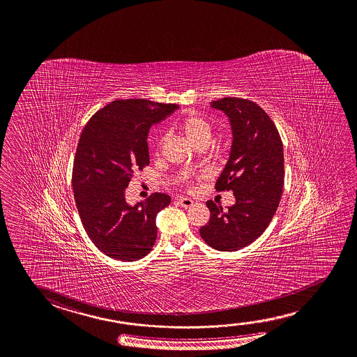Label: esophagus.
I'll return each mask as SVG.
<instances>
[{"label":"esophagus","mask_w":357,"mask_h":357,"mask_svg":"<svg viewBox=\"0 0 357 357\" xmlns=\"http://www.w3.org/2000/svg\"><path fill=\"white\" fill-rule=\"evenodd\" d=\"M178 203H179L181 206H184V208H190V206L194 204V202L192 199L181 198V197L178 199Z\"/></svg>","instance_id":"obj_1"}]
</instances>
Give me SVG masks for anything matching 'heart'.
I'll return each mask as SVG.
<instances>
[{"mask_svg": "<svg viewBox=\"0 0 357 357\" xmlns=\"http://www.w3.org/2000/svg\"><path fill=\"white\" fill-rule=\"evenodd\" d=\"M181 132L185 135L190 144H198L200 142H209L211 135V127L203 118L189 116L181 123Z\"/></svg>", "mask_w": 357, "mask_h": 357, "instance_id": "heart-1", "label": "heart"}]
</instances>
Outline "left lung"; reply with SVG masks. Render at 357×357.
Here are the masks:
<instances>
[{"mask_svg": "<svg viewBox=\"0 0 357 357\" xmlns=\"http://www.w3.org/2000/svg\"><path fill=\"white\" fill-rule=\"evenodd\" d=\"M229 119L233 142L216 190H231L235 204L206 202L211 219L200 228L208 245L234 252L252 244L268 228L284 187V149L274 122L252 100L235 97L211 102Z\"/></svg>", "mask_w": 357, "mask_h": 357, "instance_id": "obj_1", "label": "left lung"}]
</instances>
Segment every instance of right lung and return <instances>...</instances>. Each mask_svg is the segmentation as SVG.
<instances>
[{"label": "right lung", "mask_w": 357, "mask_h": 357, "mask_svg": "<svg viewBox=\"0 0 357 357\" xmlns=\"http://www.w3.org/2000/svg\"><path fill=\"white\" fill-rule=\"evenodd\" d=\"M179 105L119 100L88 121L77 146L72 187L78 214L94 245L107 257L135 261L152 250L155 218L170 197L154 193L130 205L126 188L149 164L148 133Z\"/></svg>", "instance_id": "add662e5"}]
</instances>
